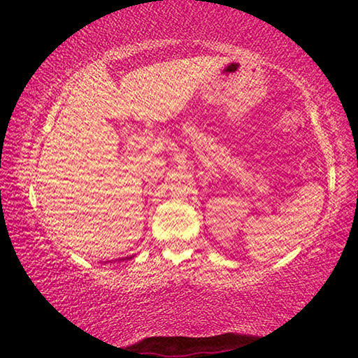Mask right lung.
Here are the masks:
<instances>
[{
  "instance_id": "right-lung-1",
  "label": "right lung",
  "mask_w": 358,
  "mask_h": 358,
  "mask_svg": "<svg viewBox=\"0 0 358 358\" xmlns=\"http://www.w3.org/2000/svg\"><path fill=\"white\" fill-rule=\"evenodd\" d=\"M128 259H132V256L131 257H123V259H120V260H128Z\"/></svg>"
}]
</instances>
